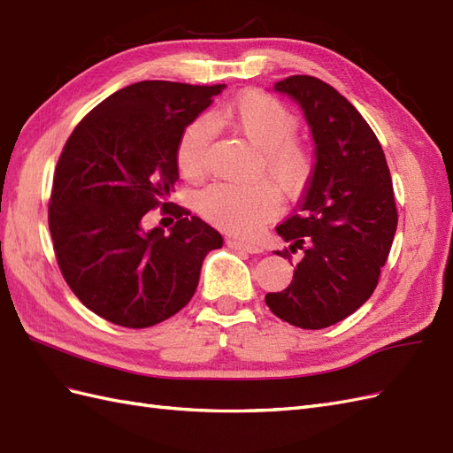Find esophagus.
Returning a JSON list of instances; mask_svg holds the SVG:
<instances>
[{
  "mask_svg": "<svg viewBox=\"0 0 453 453\" xmlns=\"http://www.w3.org/2000/svg\"><path fill=\"white\" fill-rule=\"evenodd\" d=\"M227 247L235 249V250L249 252V254H258V252H262V247L257 245V242H249V241L235 239V237H229V239H227Z\"/></svg>",
  "mask_w": 453,
  "mask_h": 453,
  "instance_id": "34e87169",
  "label": "esophagus"
}]
</instances>
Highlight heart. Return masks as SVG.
<instances>
[{
  "mask_svg": "<svg viewBox=\"0 0 453 453\" xmlns=\"http://www.w3.org/2000/svg\"><path fill=\"white\" fill-rule=\"evenodd\" d=\"M212 126H229L252 147L260 149L262 168L281 193L296 195L306 185L311 157L295 139L296 116L262 91H247L212 111L211 116H201L185 127L176 149V162L183 176L196 178L203 172ZM277 203L280 195L270 181H258L247 188L216 183L199 195L196 206L214 226L239 235H252L262 222L277 212Z\"/></svg>",
  "mask_w": 453,
  "mask_h": 453,
  "instance_id": "b5f03b06",
  "label": "heart"
}]
</instances>
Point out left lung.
<instances>
[{
    "label": "left lung",
    "mask_w": 453,
    "mask_h": 453,
    "mask_svg": "<svg viewBox=\"0 0 453 453\" xmlns=\"http://www.w3.org/2000/svg\"><path fill=\"white\" fill-rule=\"evenodd\" d=\"M298 103L316 143V165L296 212L277 234L291 260L293 281L265 295L277 318L300 329L342 321L373 295L398 226L385 153L350 101L314 76H288L273 86Z\"/></svg>",
    "instance_id": "obj_1"
}]
</instances>
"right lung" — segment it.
<instances>
[{
    "instance_id": "add662e5",
    "label": "right lung",
    "mask_w": 453,
    "mask_h": 453,
    "mask_svg": "<svg viewBox=\"0 0 453 453\" xmlns=\"http://www.w3.org/2000/svg\"><path fill=\"white\" fill-rule=\"evenodd\" d=\"M226 88L145 80L88 112L66 139L53 178L50 231L73 293L114 326L143 329L189 303L201 265L224 245L214 227L166 203L178 181V142ZM173 213L171 235L142 216Z\"/></svg>"
}]
</instances>
